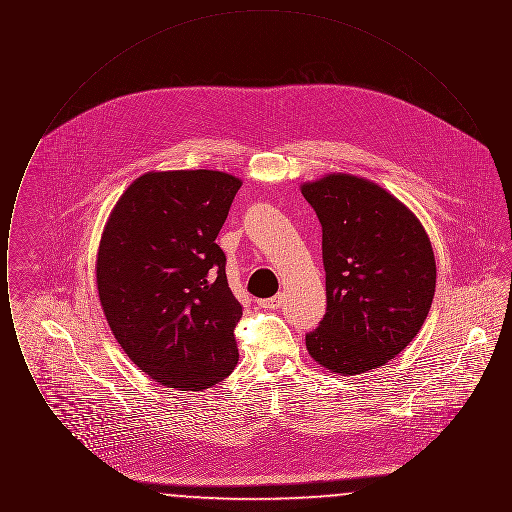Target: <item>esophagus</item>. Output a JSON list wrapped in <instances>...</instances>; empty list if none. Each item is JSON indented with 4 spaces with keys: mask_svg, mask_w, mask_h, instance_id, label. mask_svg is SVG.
I'll return each instance as SVG.
<instances>
[{
    "mask_svg": "<svg viewBox=\"0 0 512 512\" xmlns=\"http://www.w3.org/2000/svg\"><path fill=\"white\" fill-rule=\"evenodd\" d=\"M257 303H259V307H263V309H278V307H282V295L278 293V295L268 297V299H259Z\"/></svg>",
    "mask_w": 512,
    "mask_h": 512,
    "instance_id": "34e87169",
    "label": "esophagus"
}]
</instances>
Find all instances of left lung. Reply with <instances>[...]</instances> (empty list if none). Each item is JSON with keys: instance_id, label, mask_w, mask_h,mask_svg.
<instances>
[{"instance_id": "8db88e82", "label": "left lung", "mask_w": 512, "mask_h": 512, "mask_svg": "<svg viewBox=\"0 0 512 512\" xmlns=\"http://www.w3.org/2000/svg\"><path fill=\"white\" fill-rule=\"evenodd\" d=\"M322 224L326 315L305 336L318 365L361 374L386 365L418 334L436 292L430 238L378 184L328 174L301 186Z\"/></svg>"}]
</instances>
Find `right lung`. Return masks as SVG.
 I'll list each match as a JSON object with an SVG mask.
<instances>
[{
  "label": "right lung",
  "instance_id": "1",
  "mask_svg": "<svg viewBox=\"0 0 512 512\" xmlns=\"http://www.w3.org/2000/svg\"><path fill=\"white\" fill-rule=\"evenodd\" d=\"M242 180L219 171L146 172L99 242L98 292L124 353L155 382L203 391L238 363L242 305L215 244Z\"/></svg>",
  "mask_w": 512,
  "mask_h": 512
}]
</instances>
